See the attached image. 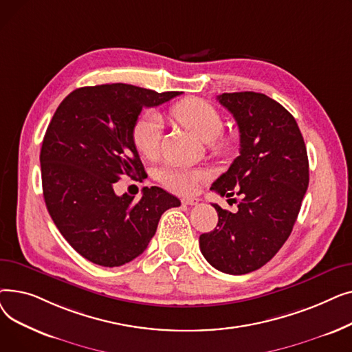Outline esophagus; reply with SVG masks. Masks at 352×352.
Masks as SVG:
<instances>
[{
  "mask_svg": "<svg viewBox=\"0 0 352 352\" xmlns=\"http://www.w3.org/2000/svg\"><path fill=\"white\" fill-rule=\"evenodd\" d=\"M198 202H199L198 198H184L182 199V204L184 206H197Z\"/></svg>",
  "mask_w": 352,
  "mask_h": 352,
  "instance_id": "34e87169",
  "label": "esophagus"
}]
</instances>
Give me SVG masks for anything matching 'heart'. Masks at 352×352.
<instances>
[{"label": "heart", "mask_w": 352, "mask_h": 352, "mask_svg": "<svg viewBox=\"0 0 352 352\" xmlns=\"http://www.w3.org/2000/svg\"><path fill=\"white\" fill-rule=\"evenodd\" d=\"M171 116L201 140L210 141L212 146L221 148L224 145V140L218 137L223 129V118L217 108L207 101L199 98L182 100L171 108ZM161 134V121L154 113L141 114L133 125V142L137 151L146 158L157 154ZM206 178V171L182 165H164L157 171V179L162 186L179 195L192 194L198 184Z\"/></svg>", "instance_id": "1"}]
</instances>
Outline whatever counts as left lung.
<instances>
[{
  "label": "left lung",
  "mask_w": 352,
  "mask_h": 352,
  "mask_svg": "<svg viewBox=\"0 0 352 352\" xmlns=\"http://www.w3.org/2000/svg\"><path fill=\"white\" fill-rule=\"evenodd\" d=\"M217 100L236 121L239 155L211 190L241 201L236 212L212 204L218 224L199 235V248L214 268L243 275L265 265L288 239L308 188V155L297 121L280 102L252 91Z\"/></svg>",
  "instance_id": "left-lung-1"
}]
</instances>
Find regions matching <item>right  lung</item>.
<instances>
[{
    "label": "right lung",
    "instance_id": "1",
    "mask_svg": "<svg viewBox=\"0 0 352 352\" xmlns=\"http://www.w3.org/2000/svg\"><path fill=\"white\" fill-rule=\"evenodd\" d=\"M181 92H157L129 84L72 91L47 128L40 162L47 210L68 244L88 261L120 267L145 251L161 215L179 207L160 187L142 197L114 192L121 177L144 178L133 125L144 107Z\"/></svg>",
    "mask_w": 352,
    "mask_h": 352
}]
</instances>
